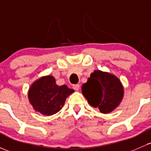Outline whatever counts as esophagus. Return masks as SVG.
<instances>
[{
	"label": "esophagus",
	"instance_id": "1",
	"mask_svg": "<svg viewBox=\"0 0 151 151\" xmlns=\"http://www.w3.org/2000/svg\"><path fill=\"white\" fill-rule=\"evenodd\" d=\"M73 88H74V90L78 91V90H80V85H73Z\"/></svg>",
	"mask_w": 151,
	"mask_h": 151
}]
</instances>
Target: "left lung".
I'll return each instance as SVG.
<instances>
[{
  "mask_svg": "<svg viewBox=\"0 0 151 151\" xmlns=\"http://www.w3.org/2000/svg\"><path fill=\"white\" fill-rule=\"evenodd\" d=\"M82 95L88 104L98 108L103 114H109L119 106L124 89L116 76L106 71L95 70L88 82L82 86Z\"/></svg>",
  "mask_w": 151,
  "mask_h": 151,
  "instance_id": "1",
  "label": "left lung"
}]
</instances>
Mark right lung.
<instances>
[{
    "label": "right lung",
    "mask_w": 151,
    "mask_h": 151,
    "mask_svg": "<svg viewBox=\"0 0 151 151\" xmlns=\"http://www.w3.org/2000/svg\"><path fill=\"white\" fill-rule=\"evenodd\" d=\"M74 92L66 85H56L54 77L47 75L37 79L30 85L28 99L36 112L51 116L62 109L66 98Z\"/></svg>",
    "instance_id": "right-lung-1"
}]
</instances>
